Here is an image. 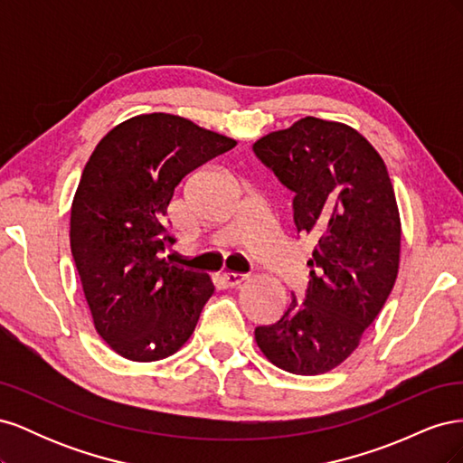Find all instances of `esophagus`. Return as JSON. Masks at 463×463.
Masks as SVG:
<instances>
[{
  "label": "esophagus",
  "instance_id": "1",
  "mask_svg": "<svg viewBox=\"0 0 463 463\" xmlns=\"http://www.w3.org/2000/svg\"><path fill=\"white\" fill-rule=\"evenodd\" d=\"M220 279L223 282V286H228V288H235V286H241L245 279H247V276L245 274H240V272H223L222 276H220Z\"/></svg>",
  "mask_w": 463,
  "mask_h": 463
}]
</instances>
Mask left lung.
Masks as SVG:
<instances>
[{
  "instance_id": "left-lung-1",
  "label": "left lung",
  "mask_w": 463,
  "mask_h": 463,
  "mask_svg": "<svg viewBox=\"0 0 463 463\" xmlns=\"http://www.w3.org/2000/svg\"><path fill=\"white\" fill-rule=\"evenodd\" d=\"M296 193L298 233L315 241L305 301L255 330L262 355L291 374L328 373L352 355L398 278L402 222L386 164L340 121L307 116L253 145Z\"/></svg>"
}]
</instances>
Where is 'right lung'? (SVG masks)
<instances>
[{"label":"right lung","instance_id":"right-lung-1","mask_svg":"<svg viewBox=\"0 0 463 463\" xmlns=\"http://www.w3.org/2000/svg\"><path fill=\"white\" fill-rule=\"evenodd\" d=\"M235 146L174 114L116 125L82 170L71 204V253L94 328L114 352L148 363L191 338L214 293L208 274L160 259L174 191L191 170Z\"/></svg>","mask_w":463,"mask_h":463}]
</instances>
